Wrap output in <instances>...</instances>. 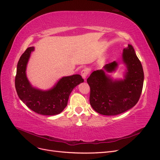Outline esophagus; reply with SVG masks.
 <instances>
[{
    "mask_svg": "<svg viewBox=\"0 0 160 160\" xmlns=\"http://www.w3.org/2000/svg\"><path fill=\"white\" fill-rule=\"evenodd\" d=\"M88 74H89V71L88 70V69H84L81 71V76L84 79H86V78L88 76Z\"/></svg>",
    "mask_w": 160,
    "mask_h": 160,
    "instance_id": "1",
    "label": "esophagus"
}]
</instances>
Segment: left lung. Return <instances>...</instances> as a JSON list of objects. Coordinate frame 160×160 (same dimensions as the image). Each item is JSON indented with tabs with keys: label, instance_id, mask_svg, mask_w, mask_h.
<instances>
[{
	"label": "left lung",
	"instance_id": "8db88e82",
	"mask_svg": "<svg viewBox=\"0 0 160 160\" xmlns=\"http://www.w3.org/2000/svg\"><path fill=\"white\" fill-rule=\"evenodd\" d=\"M122 60L127 68L123 80L112 81L104 73L115 70V61L107 63L102 70L94 71L87 79L90 105L101 115H117L128 111L138 103L142 92L143 70L132 45L123 49Z\"/></svg>",
	"mask_w": 160,
	"mask_h": 160
}]
</instances>
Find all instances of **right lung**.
<instances>
[{
  "mask_svg": "<svg viewBox=\"0 0 160 160\" xmlns=\"http://www.w3.org/2000/svg\"><path fill=\"white\" fill-rule=\"evenodd\" d=\"M34 48H27L17 63L15 88L19 98L31 110L43 115H55L66 108L69 96L77 85L83 82L80 75L63 77L54 87L48 91L34 88L26 76V66Z\"/></svg>",
  "mask_w": 160,
  "mask_h": 160,
  "instance_id": "obj_1",
  "label": "right lung"
}]
</instances>
